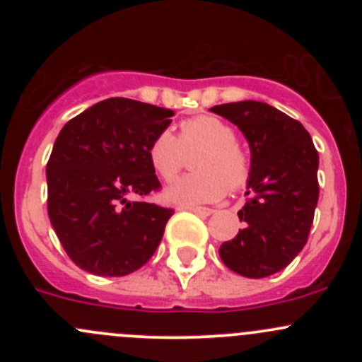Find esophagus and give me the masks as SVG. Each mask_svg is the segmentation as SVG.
<instances>
[{
    "mask_svg": "<svg viewBox=\"0 0 362 362\" xmlns=\"http://www.w3.org/2000/svg\"><path fill=\"white\" fill-rule=\"evenodd\" d=\"M185 210L194 211L198 215H211L214 214V208H206V206H185Z\"/></svg>",
    "mask_w": 362,
    "mask_h": 362,
    "instance_id": "1",
    "label": "esophagus"
}]
</instances>
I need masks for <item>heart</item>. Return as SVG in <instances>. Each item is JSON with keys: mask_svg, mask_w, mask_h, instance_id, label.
<instances>
[{"mask_svg": "<svg viewBox=\"0 0 362 362\" xmlns=\"http://www.w3.org/2000/svg\"><path fill=\"white\" fill-rule=\"evenodd\" d=\"M202 147L196 154V173L187 175L166 189V199L178 204L217 202L229 189L245 185L250 160L236 144V133L226 120L214 115H198L184 120L178 138L160 131L148 147V160L163 180L171 182L180 173L184 151Z\"/></svg>", "mask_w": 362, "mask_h": 362, "instance_id": "b5f03b06", "label": "heart"}]
</instances>
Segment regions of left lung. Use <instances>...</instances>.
I'll list each match as a JSON object with an SVG mask.
<instances>
[{
	"label": "left lung",
	"instance_id": "left-lung-1",
	"mask_svg": "<svg viewBox=\"0 0 362 362\" xmlns=\"http://www.w3.org/2000/svg\"><path fill=\"white\" fill-rule=\"evenodd\" d=\"M250 147L243 229L218 249L222 262L247 279L279 273L303 250L319 202V152L299 120L261 101L217 105Z\"/></svg>",
	"mask_w": 362,
	"mask_h": 362
}]
</instances>
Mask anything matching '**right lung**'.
I'll return each mask as SVG.
<instances>
[{
    "label": "right lung",
    "instance_id": "right-lung-1",
    "mask_svg": "<svg viewBox=\"0 0 362 362\" xmlns=\"http://www.w3.org/2000/svg\"><path fill=\"white\" fill-rule=\"evenodd\" d=\"M173 115L156 105L108 98L61 129L47 163V208L78 268L124 276L154 255L173 210L127 196L160 189L148 147Z\"/></svg>",
    "mask_w": 362,
    "mask_h": 362
}]
</instances>
